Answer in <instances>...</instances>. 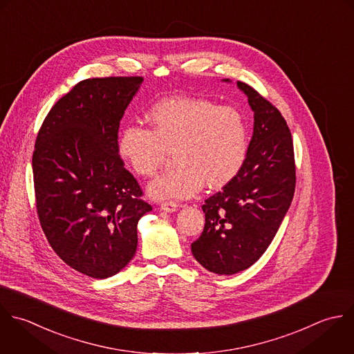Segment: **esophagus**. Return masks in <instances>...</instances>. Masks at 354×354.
I'll use <instances>...</instances> for the list:
<instances>
[{
    "label": "esophagus",
    "mask_w": 354,
    "mask_h": 354,
    "mask_svg": "<svg viewBox=\"0 0 354 354\" xmlns=\"http://www.w3.org/2000/svg\"><path fill=\"white\" fill-rule=\"evenodd\" d=\"M178 204L174 203V201H165V203H161V209L165 211V212H175L178 209Z\"/></svg>",
    "instance_id": "esophagus-1"
}]
</instances>
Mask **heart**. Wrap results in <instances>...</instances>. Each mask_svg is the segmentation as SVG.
<instances>
[{
    "label": "heart",
    "mask_w": 354,
    "mask_h": 354,
    "mask_svg": "<svg viewBox=\"0 0 354 354\" xmlns=\"http://www.w3.org/2000/svg\"><path fill=\"white\" fill-rule=\"evenodd\" d=\"M149 121L151 129L135 124L121 129L118 153L135 174L150 178L174 151L175 167L149 186L154 198H189L204 183L209 189L222 187L247 160L248 122L233 106L200 97H168L151 107Z\"/></svg>",
    "instance_id": "b5f03b06"
}]
</instances>
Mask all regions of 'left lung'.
Segmentation results:
<instances>
[{"instance_id": "1", "label": "left lung", "mask_w": 354, "mask_h": 354, "mask_svg": "<svg viewBox=\"0 0 354 354\" xmlns=\"http://www.w3.org/2000/svg\"><path fill=\"white\" fill-rule=\"evenodd\" d=\"M254 110V135L240 172L203 205L205 225L192 254L207 270L234 274L252 266L273 241L295 193L291 131L279 109L239 81Z\"/></svg>"}]
</instances>
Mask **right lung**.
<instances>
[{
  "instance_id": "1",
  "label": "right lung",
  "mask_w": 354,
  "mask_h": 354,
  "mask_svg": "<svg viewBox=\"0 0 354 354\" xmlns=\"http://www.w3.org/2000/svg\"><path fill=\"white\" fill-rule=\"evenodd\" d=\"M142 77L80 81L45 117L32 151L37 215L57 257L107 279L133 258L151 205L118 154V128Z\"/></svg>"
}]
</instances>
